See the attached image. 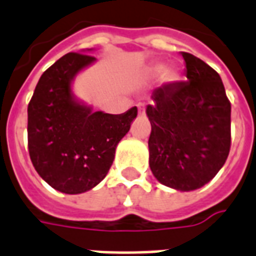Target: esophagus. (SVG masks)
I'll return each instance as SVG.
<instances>
[{
    "instance_id": "1",
    "label": "esophagus",
    "mask_w": 256,
    "mask_h": 256,
    "mask_svg": "<svg viewBox=\"0 0 256 256\" xmlns=\"http://www.w3.org/2000/svg\"><path fill=\"white\" fill-rule=\"evenodd\" d=\"M137 110H138V115H145V111H146V104L145 103H138L137 104Z\"/></svg>"
}]
</instances>
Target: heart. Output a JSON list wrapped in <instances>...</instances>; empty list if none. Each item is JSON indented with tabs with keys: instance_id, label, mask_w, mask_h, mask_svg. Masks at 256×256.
<instances>
[{
	"instance_id": "1",
	"label": "heart",
	"mask_w": 256,
	"mask_h": 256,
	"mask_svg": "<svg viewBox=\"0 0 256 256\" xmlns=\"http://www.w3.org/2000/svg\"><path fill=\"white\" fill-rule=\"evenodd\" d=\"M162 70V66H157L156 68V72H157V73H160V72Z\"/></svg>"
}]
</instances>
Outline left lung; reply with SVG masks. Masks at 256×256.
Listing matches in <instances>:
<instances>
[{
  "mask_svg": "<svg viewBox=\"0 0 256 256\" xmlns=\"http://www.w3.org/2000/svg\"><path fill=\"white\" fill-rule=\"evenodd\" d=\"M186 81L153 92L146 108L149 164L162 184L192 191L212 180L230 152L232 104L213 68L187 52Z\"/></svg>",
  "mask_w": 256,
  "mask_h": 256,
  "instance_id": "left-lung-1",
  "label": "left lung"
}]
</instances>
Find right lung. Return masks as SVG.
<instances>
[{
	"mask_svg": "<svg viewBox=\"0 0 256 256\" xmlns=\"http://www.w3.org/2000/svg\"><path fill=\"white\" fill-rule=\"evenodd\" d=\"M94 56L70 52L50 65L38 82L27 108L28 153L38 174L64 194H82L102 182L115 149L137 116V107L120 115L76 102L70 82Z\"/></svg>",
	"mask_w": 256,
	"mask_h": 256,
	"instance_id": "right-lung-1",
	"label": "right lung"
}]
</instances>
